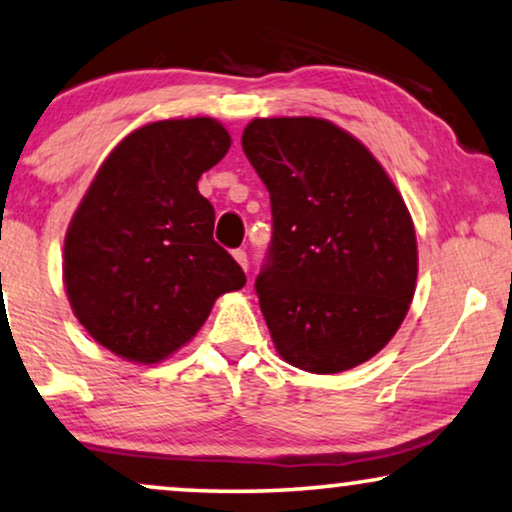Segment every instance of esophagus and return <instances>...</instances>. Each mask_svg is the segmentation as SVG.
<instances>
[{
    "label": "esophagus",
    "instance_id": "1",
    "mask_svg": "<svg viewBox=\"0 0 512 512\" xmlns=\"http://www.w3.org/2000/svg\"><path fill=\"white\" fill-rule=\"evenodd\" d=\"M233 258H235V261L240 263V268H242V270H247V265H249L247 251H244V249H235V251H233Z\"/></svg>",
    "mask_w": 512,
    "mask_h": 512
}]
</instances>
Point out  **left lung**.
<instances>
[{
  "mask_svg": "<svg viewBox=\"0 0 512 512\" xmlns=\"http://www.w3.org/2000/svg\"><path fill=\"white\" fill-rule=\"evenodd\" d=\"M242 150L270 191L256 293L277 353L311 374L374 358L416 293V228L372 152L321 117H256Z\"/></svg>",
  "mask_w": 512,
  "mask_h": 512,
  "instance_id": "1",
  "label": "left lung"
}]
</instances>
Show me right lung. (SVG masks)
Here are the masks:
<instances>
[{
    "label": "right lung",
    "mask_w": 512,
    "mask_h": 512,
    "mask_svg": "<svg viewBox=\"0 0 512 512\" xmlns=\"http://www.w3.org/2000/svg\"><path fill=\"white\" fill-rule=\"evenodd\" d=\"M231 147L212 117L131 131L96 170L66 228L64 288L80 325L124 360L168 358L247 277L212 238L214 207L198 191Z\"/></svg>",
    "instance_id": "obj_1"
}]
</instances>
